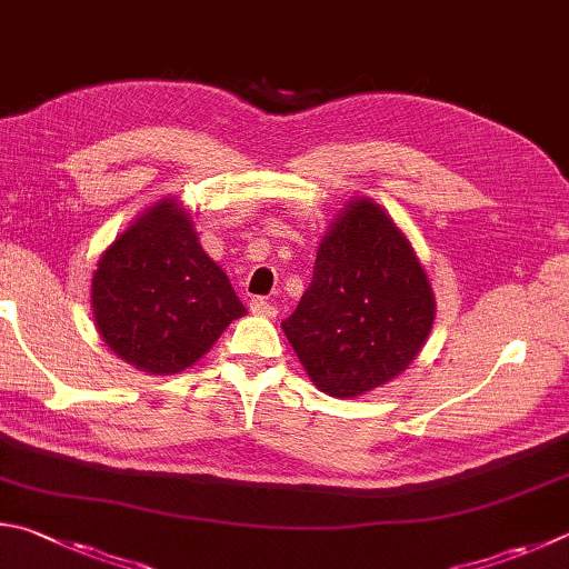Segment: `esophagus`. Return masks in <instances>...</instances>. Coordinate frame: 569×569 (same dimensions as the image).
<instances>
[{
	"instance_id": "1",
	"label": "esophagus",
	"mask_w": 569,
	"mask_h": 569,
	"mask_svg": "<svg viewBox=\"0 0 569 569\" xmlns=\"http://www.w3.org/2000/svg\"><path fill=\"white\" fill-rule=\"evenodd\" d=\"M251 311L256 313V316H266V318H273L278 311H276V306L273 303H268L266 298H261V296H256V298H251Z\"/></svg>"
}]
</instances>
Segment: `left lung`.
Returning <instances> with one entry per match:
<instances>
[{"instance_id":"1","label":"left lung","mask_w":569,"mask_h":569,"mask_svg":"<svg viewBox=\"0 0 569 569\" xmlns=\"http://www.w3.org/2000/svg\"><path fill=\"white\" fill-rule=\"evenodd\" d=\"M432 318L436 298L408 239L363 199L330 226L313 281L281 326L320 390L356 398L410 366Z\"/></svg>"}]
</instances>
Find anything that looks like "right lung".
<instances>
[{"label": "right lung", "mask_w": 569, "mask_h": 569, "mask_svg": "<svg viewBox=\"0 0 569 569\" xmlns=\"http://www.w3.org/2000/svg\"><path fill=\"white\" fill-rule=\"evenodd\" d=\"M91 308L113 353L157 376L193 366L246 313L189 213L171 201L153 206L101 256Z\"/></svg>", "instance_id": "obj_1"}]
</instances>
